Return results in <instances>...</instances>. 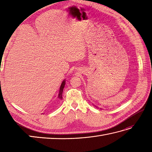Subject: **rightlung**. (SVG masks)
Segmentation results:
<instances>
[{
    "label": "right lung",
    "mask_w": 152,
    "mask_h": 152,
    "mask_svg": "<svg viewBox=\"0 0 152 152\" xmlns=\"http://www.w3.org/2000/svg\"><path fill=\"white\" fill-rule=\"evenodd\" d=\"M64 85H65V80H63L62 83H61V85L59 95H58V98L60 99H63L62 94H63V89L64 88Z\"/></svg>",
    "instance_id": "right-lung-1"
}]
</instances>
